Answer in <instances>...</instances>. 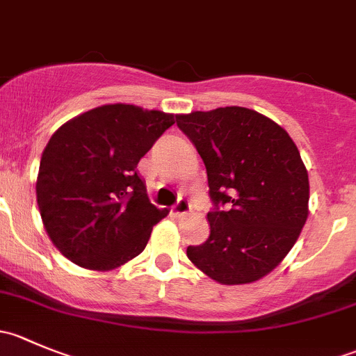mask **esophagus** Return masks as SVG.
Listing matches in <instances>:
<instances>
[{"mask_svg": "<svg viewBox=\"0 0 356 356\" xmlns=\"http://www.w3.org/2000/svg\"><path fill=\"white\" fill-rule=\"evenodd\" d=\"M172 210H174L175 215H184L188 213V211H191V203H189V200L184 198V196H179L175 204L172 207Z\"/></svg>", "mask_w": 356, "mask_h": 356, "instance_id": "obj_1", "label": "esophagus"}]
</instances>
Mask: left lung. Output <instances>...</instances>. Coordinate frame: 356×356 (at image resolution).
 I'll return each instance as SVG.
<instances>
[{
	"instance_id": "1",
	"label": "left lung",
	"mask_w": 356,
	"mask_h": 356,
	"mask_svg": "<svg viewBox=\"0 0 356 356\" xmlns=\"http://www.w3.org/2000/svg\"><path fill=\"white\" fill-rule=\"evenodd\" d=\"M207 167L210 236L188 258L222 284L274 270L308 217L310 186L288 132L258 111L225 106L175 117Z\"/></svg>"
}]
</instances>
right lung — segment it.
Here are the masks:
<instances>
[{"label":"right lung","instance_id":"1","mask_svg":"<svg viewBox=\"0 0 356 356\" xmlns=\"http://www.w3.org/2000/svg\"><path fill=\"white\" fill-rule=\"evenodd\" d=\"M174 115L105 105L63 124L39 165L38 207L53 245L92 270L138 257L167 210L146 195L138 163L174 125Z\"/></svg>","mask_w":356,"mask_h":356}]
</instances>
